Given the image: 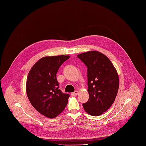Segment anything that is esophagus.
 I'll return each mask as SVG.
<instances>
[{
  "mask_svg": "<svg viewBox=\"0 0 146 146\" xmlns=\"http://www.w3.org/2000/svg\"><path fill=\"white\" fill-rule=\"evenodd\" d=\"M78 91H75L74 92H72V93H71V95L72 96H76V95H77L78 94Z\"/></svg>",
  "mask_w": 146,
  "mask_h": 146,
  "instance_id": "obj_1",
  "label": "esophagus"
}]
</instances>
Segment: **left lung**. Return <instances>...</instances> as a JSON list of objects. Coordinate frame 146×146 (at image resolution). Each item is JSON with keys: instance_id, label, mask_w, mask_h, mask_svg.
<instances>
[{"instance_id": "obj_1", "label": "left lung", "mask_w": 146, "mask_h": 146, "mask_svg": "<svg viewBox=\"0 0 146 146\" xmlns=\"http://www.w3.org/2000/svg\"><path fill=\"white\" fill-rule=\"evenodd\" d=\"M77 56L88 68L89 98L83 108L89 115L100 116L115 101L119 86L117 72L108 57L100 52L89 51Z\"/></svg>"}]
</instances>
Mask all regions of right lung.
I'll use <instances>...</instances> for the list:
<instances>
[{"label": "right lung", "mask_w": 146, "mask_h": 146, "mask_svg": "<svg viewBox=\"0 0 146 146\" xmlns=\"http://www.w3.org/2000/svg\"><path fill=\"white\" fill-rule=\"evenodd\" d=\"M69 55L44 57L37 61L29 72L26 93L32 106L48 118L58 116L68 104L70 95L59 89L57 72Z\"/></svg>", "instance_id": "add662e5"}]
</instances>
